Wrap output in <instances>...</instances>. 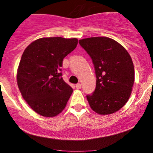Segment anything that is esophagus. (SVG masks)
Wrapping results in <instances>:
<instances>
[{
	"label": "esophagus",
	"instance_id": "obj_1",
	"mask_svg": "<svg viewBox=\"0 0 153 153\" xmlns=\"http://www.w3.org/2000/svg\"><path fill=\"white\" fill-rule=\"evenodd\" d=\"M75 88H76L77 89H80L81 88V85H80V83H78L75 85Z\"/></svg>",
	"mask_w": 153,
	"mask_h": 153
}]
</instances>
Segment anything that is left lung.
Returning a JSON list of instances; mask_svg holds the SVG:
<instances>
[{"label": "left lung", "mask_w": 153, "mask_h": 153, "mask_svg": "<svg viewBox=\"0 0 153 153\" xmlns=\"http://www.w3.org/2000/svg\"><path fill=\"white\" fill-rule=\"evenodd\" d=\"M90 55L96 75V87L86 96L93 111L108 115L122 108L130 97L134 68L127 50L112 39L90 37L79 40Z\"/></svg>", "instance_id": "1"}]
</instances>
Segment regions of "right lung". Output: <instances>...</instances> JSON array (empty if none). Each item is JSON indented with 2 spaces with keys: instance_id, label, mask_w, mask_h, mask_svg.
<instances>
[{
  "instance_id": "1",
  "label": "right lung",
  "mask_w": 153,
  "mask_h": 153,
  "mask_svg": "<svg viewBox=\"0 0 153 153\" xmlns=\"http://www.w3.org/2000/svg\"><path fill=\"white\" fill-rule=\"evenodd\" d=\"M78 39L43 37L23 52L17 85L31 109L45 117H56L65 108L73 88L63 80L62 60L78 45Z\"/></svg>"
}]
</instances>
